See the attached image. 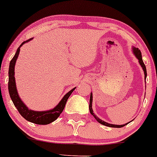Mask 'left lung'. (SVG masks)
Returning <instances> with one entry per match:
<instances>
[{"mask_svg": "<svg viewBox=\"0 0 157 157\" xmlns=\"http://www.w3.org/2000/svg\"><path fill=\"white\" fill-rule=\"evenodd\" d=\"M132 52L133 53L134 55H135V56L136 57V59L139 60V65H141V67L143 69V71H144V80H146V77H147V71H146V67H145V65L144 64V63H143V60H142V53H141L140 50H139V48H135V47H132ZM89 111H90V113L92 114L93 116H94V118H95L96 121L98 122V123L101 124L103 125H105V126H107V127H116V128H120V127H122L124 126H125V125H127V124L130 123V122H128V123L125 124H121V125H117V124H109L107 123V122L104 121L100 119L98 117L96 116L94 114V113H93V109H92V93L91 92V94H90V100H89Z\"/></svg>", "mask_w": 157, "mask_h": 157, "instance_id": "obj_1", "label": "left lung"}]
</instances>
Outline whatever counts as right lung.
Here are the masks:
<instances>
[{
    "instance_id": "right-lung-1",
    "label": "right lung",
    "mask_w": 157,
    "mask_h": 157,
    "mask_svg": "<svg viewBox=\"0 0 157 157\" xmlns=\"http://www.w3.org/2000/svg\"><path fill=\"white\" fill-rule=\"evenodd\" d=\"M32 39L33 38L29 39V40L25 41L24 42H22L19 46V48L17 49L15 56H13V58L10 61V68H9V93H10V98H11L15 106L17 108V109L21 115L24 118H25L28 121L32 122V123L34 124H48L54 121L59 116L62 112L64 109L65 104L67 102V100L70 97V95L73 92V91L76 89V87L72 89L67 94H65L63 96V98H62L61 101L59 102V104L51 109L45 110V111H34V110L29 109L26 106L25 103L21 99L19 95H18V91H17L15 78V63H16V60L18 57V55H19L21 47L24 44H25V43L30 42Z\"/></svg>"
}]
</instances>
